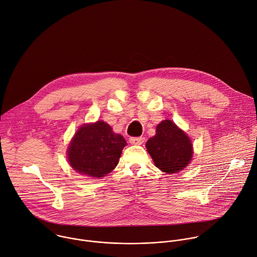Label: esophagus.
<instances>
[{
	"mask_svg": "<svg viewBox=\"0 0 257 257\" xmlns=\"http://www.w3.org/2000/svg\"><path fill=\"white\" fill-rule=\"evenodd\" d=\"M129 142L133 145H140L144 142V138L143 137H131L129 139Z\"/></svg>",
	"mask_w": 257,
	"mask_h": 257,
	"instance_id": "esophagus-1",
	"label": "esophagus"
}]
</instances>
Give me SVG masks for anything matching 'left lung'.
Returning <instances> with one entry per match:
<instances>
[{
	"mask_svg": "<svg viewBox=\"0 0 257 257\" xmlns=\"http://www.w3.org/2000/svg\"><path fill=\"white\" fill-rule=\"evenodd\" d=\"M146 148L155 166L166 174L181 172L193 157L190 137L170 120L157 125L156 134L148 139Z\"/></svg>",
	"mask_w": 257,
	"mask_h": 257,
	"instance_id": "1",
	"label": "left lung"
}]
</instances>
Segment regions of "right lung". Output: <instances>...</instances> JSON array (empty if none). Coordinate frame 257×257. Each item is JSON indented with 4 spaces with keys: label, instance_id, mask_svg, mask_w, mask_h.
I'll return each instance as SVG.
<instances>
[{
    "label": "right lung",
    "instance_id": "1",
    "mask_svg": "<svg viewBox=\"0 0 257 257\" xmlns=\"http://www.w3.org/2000/svg\"><path fill=\"white\" fill-rule=\"evenodd\" d=\"M126 145L124 137L115 134L104 121L84 124L69 143L68 162L78 174L100 179L117 166Z\"/></svg>",
    "mask_w": 257,
    "mask_h": 257
}]
</instances>
